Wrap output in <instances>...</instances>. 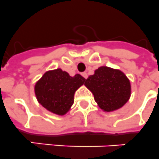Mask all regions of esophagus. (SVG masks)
Here are the masks:
<instances>
[{"instance_id":"esophagus-1","label":"esophagus","mask_w":159,"mask_h":159,"mask_svg":"<svg viewBox=\"0 0 159 159\" xmlns=\"http://www.w3.org/2000/svg\"><path fill=\"white\" fill-rule=\"evenodd\" d=\"M82 77H83L84 78H86V79L88 77V74H87V73H86V72H84V73H82Z\"/></svg>"}]
</instances>
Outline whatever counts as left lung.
<instances>
[{
  "instance_id": "left-lung-1",
  "label": "left lung",
  "mask_w": 159,
  "mask_h": 159,
  "mask_svg": "<svg viewBox=\"0 0 159 159\" xmlns=\"http://www.w3.org/2000/svg\"><path fill=\"white\" fill-rule=\"evenodd\" d=\"M85 86L94 94L97 104L110 112L121 108L131 96V84L119 69L101 66L86 79Z\"/></svg>"
}]
</instances>
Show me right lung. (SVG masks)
Listing matches in <instances>:
<instances>
[{"label": "right lung", "mask_w": 159, "mask_h": 159, "mask_svg": "<svg viewBox=\"0 0 159 159\" xmlns=\"http://www.w3.org/2000/svg\"><path fill=\"white\" fill-rule=\"evenodd\" d=\"M86 79L80 74L71 77L61 69L49 70L34 85V94L38 102L54 114L64 116L74 102L76 90Z\"/></svg>", "instance_id": "obj_1"}]
</instances>
